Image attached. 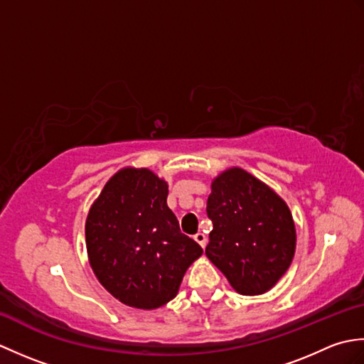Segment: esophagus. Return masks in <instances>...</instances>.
Returning a JSON list of instances; mask_svg holds the SVG:
<instances>
[{
    "label": "esophagus",
    "instance_id": "1",
    "mask_svg": "<svg viewBox=\"0 0 364 364\" xmlns=\"http://www.w3.org/2000/svg\"><path fill=\"white\" fill-rule=\"evenodd\" d=\"M194 239H196V241L200 244V247H202V249H205L206 241H208V239H206V235H205V233H197V235L194 236Z\"/></svg>",
    "mask_w": 364,
    "mask_h": 364
}]
</instances>
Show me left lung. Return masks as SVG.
I'll return each instance as SVG.
<instances>
[{
  "instance_id": "8db88e82",
  "label": "left lung",
  "mask_w": 364,
  "mask_h": 364,
  "mask_svg": "<svg viewBox=\"0 0 364 364\" xmlns=\"http://www.w3.org/2000/svg\"><path fill=\"white\" fill-rule=\"evenodd\" d=\"M213 220L206 257L242 296L269 291L291 266L296 225L284 200L244 168L231 167L211 183Z\"/></svg>"
}]
</instances>
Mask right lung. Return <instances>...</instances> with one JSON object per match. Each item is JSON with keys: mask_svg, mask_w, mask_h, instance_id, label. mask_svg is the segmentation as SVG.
Segmentation results:
<instances>
[{"mask_svg": "<svg viewBox=\"0 0 364 364\" xmlns=\"http://www.w3.org/2000/svg\"><path fill=\"white\" fill-rule=\"evenodd\" d=\"M168 186L149 168L125 167L105 184L86 220L90 267L128 306L154 310L172 300L203 253L167 206Z\"/></svg>", "mask_w": 364, "mask_h": 364, "instance_id": "add662e5", "label": "right lung"}]
</instances>
